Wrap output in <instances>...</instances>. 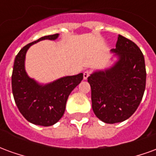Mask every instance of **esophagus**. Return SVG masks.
Returning <instances> with one entry per match:
<instances>
[{
  "label": "esophagus",
  "instance_id": "esophagus-1",
  "mask_svg": "<svg viewBox=\"0 0 156 156\" xmlns=\"http://www.w3.org/2000/svg\"><path fill=\"white\" fill-rule=\"evenodd\" d=\"M89 75H90V72L84 71V73H83V79H87Z\"/></svg>",
  "mask_w": 156,
  "mask_h": 156
}]
</instances>
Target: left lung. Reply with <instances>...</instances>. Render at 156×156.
I'll return each mask as SVG.
<instances>
[{
  "mask_svg": "<svg viewBox=\"0 0 156 156\" xmlns=\"http://www.w3.org/2000/svg\"><path fill=\"white\" fill-rule=\"evenodd\" d=\"M111 52L118 58L114 65L88 78L94 113L106 124L123 122L134 114L146 82L144 55L134 42L119 35Z\"/></svg>",
  "mask_w": 156,
  "mask_h": 156,
  "instance_id": "8db88e82",
  "label": "left lung"
}]
</instances>
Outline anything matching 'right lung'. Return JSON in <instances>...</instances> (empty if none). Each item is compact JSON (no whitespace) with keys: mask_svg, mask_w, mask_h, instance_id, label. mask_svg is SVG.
Returning a JSON list of instances; mask_svg holds the SVG:
<instances>
[{"mask_svg":"<svg viewBox=\"0 0 156 156\" xmlns=\"http://www.w3.org/2000/svg\"><path fill=\"white\" fill-rule=\"evenodd\" d=\"M58 37V33L44 36L26 45L16 56L14 61L12 87L16 105L23 117L36 125L51 126L59 121L64 114L68 96L83 78L81 73L41 84L27 73L25 59L29 48L42 40L54 41Z\"/></svg>","mask_w":156,"mask_h":156,"instance_id":"add662e5","label":"right lung"}]
</instances>
